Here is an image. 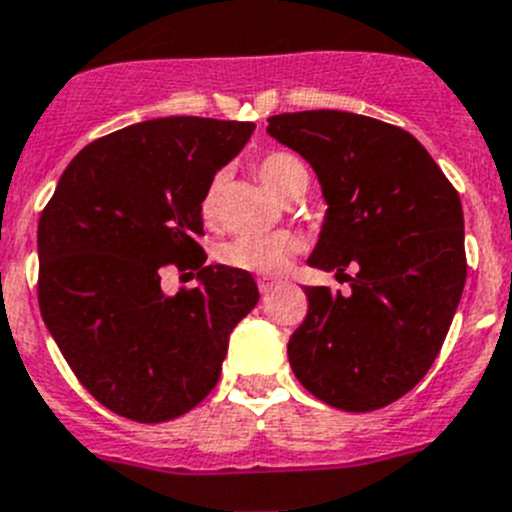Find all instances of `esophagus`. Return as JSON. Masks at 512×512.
<instances>
[{"label":"esophagus","instance_id":"34e87169","mask_svg":"<svg viewBox=\"0 0 512 512\" xmlns=\"http://www.w3.org/2000/svg\"><path fill=\"white\" fill-rule=\"evenodd\" d=\"M257 287H260L262 295H267V292L275 290L277 280H275V277H260V280H257Z\"/></svg>","mask_w":512,"mask_h":512}]
</instances>
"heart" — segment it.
<instances>
[{
  "label": "heart",
  "instance_id": "obj_1",
  "mask_svg": "<svg viewBox=\"0 0 512 512\" xmlns=\"http://www.w3.org/2000/svg\"><path fill=\"white\" fill-rule=\"evenodd\" d=\"M255 172L282 200H297L310 187V167H307V162L300 155L290 150H272L257 157ZM220 197L222 175H217L205 187V195H202L200 202L202 217L207 222H215L217 212H220ZM302 250H305V240L297 232L280 230L270 232V235L235 237V240H230L220 250V260L227 267H235V270L272 277L282 275Z\"/></svg>",
  "mask_w": 512,
  "mask_h": 512
}]
</instances>
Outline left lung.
<instances>
[{
  "mask_svg": "<svg viewBox=\"0 0 512 512\" xmlns=\"http://www.w3.org/2000/svg\"><path fill=\"white\" fill-rule=\"evenodd\" d=\"M267 122L310 162L327 200L307 262L350 280V295L305 287L307 315L287 342L292 372L337 410L385 408L423 380L458 310L468 275L458 190L395 124L337 109Z\"/></svg>",
  "mask_w": 512,
  "mask_h": 512,
  "instance_id": "8db88e82",
  "label": "left lung"
}]
</instances>
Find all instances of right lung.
Returning a JSON list of instances; mask_svg holds the SVG:
<instances>
[{"label": "right lung", "mask_w": 512, "mask_h": 512, "mask_svg": "<svg viewBox=\"0 0 512 512\" xmlns=\"http://www.w3.org/2000/svg\"><path fill=\"white\" fill-rule=\"evenodd\" d=\"M255 124L162 117L89 142L37 230L44 325L87 393L135 423L190 413L220 380L232 327L257 305L250 272L205 265L200 202ZM167 264L201 285L161 292Z\"/></svg>", "instance_id": "add662e5"}]
</instances>
